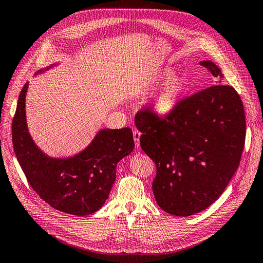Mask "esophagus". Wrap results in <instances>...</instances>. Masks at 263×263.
<instances>
[{
    "instance_id": "1",
    "label": "esophagus",
    "mask_w": 263,
    "mask_h": 263,
    "mask_svg": "<svg viewBox=\"0 0 263 263\" xmlns=\"http://www.w3.org/2000/svg\"><path fill=\"white\" fill-rule=\"evenodd\" d=\"M140 137H141V133L138 130L133 131V139H135V143H136L137 148L140 147Z\"/></svg>"
}]
</instances>
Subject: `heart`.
Here are the masks:
<instances>
[{
  "instance_id": "b5f03b06",
  "label": "heart",
  "mask_w": 263,
  "mask_h": 263,
  "mask_svg": "<svg viewBox=\"0 0 263 263\" xmlns=\"http://www.w3.org/2000/svg\"><path fill=\"white\" fill-rule=\"evenodd\" d=\"M174 75V70L171 68H165L156 75L153 81V85H159L171 80ZM188 87V81L181 76L174 77L168 83L164 86V89L159 92L153 101V110L158 116H166L176 109L180 100L186 92Z\"/></svg>"
}]
</instances>
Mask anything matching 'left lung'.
Wrapping results in <instances>:
<instances>
[{
    "mask_svg": "<svg viewBox=\"0 0 263 263\" xmlns=\"http://www.w3.org/2000/svg\"><path fill=\"white\" fill-rule=\"evenodd\" d=\"M200 65L217 80L223 77L212 61ZM135 122L142 133V151L156 164L152 186L159 208L189 217L221 196L239 165L245 143L244 107L233 86L211 85L180 100L164 117L152 107L143 108Z\"/></svg>",
    "mask_w": 263,
    "mask_h": 263,
    "instance_id": "8db88e82",
    "label": "left lung"
}]
</instances>
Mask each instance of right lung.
I'll list each match as a JSON object with an SVG mask.
<instances>
[{
  "mask_svg": "<svg viewBox=\"0 0 263 263\" xmlns=\"http://www.w3.org/2000/svg\"><path fill=\"white\" fill-rule=\"evenodd\" d=\"M28 83L19 95L12 121L15 157L36 194L50 206L73 215L97 212L109 196L116 165L135 147L130 127L102 128L84 151L66 158L44 154L30 137L25 101Z\"/></svg>",
  "mask_w": 263,
  "mask_h": 263,
  "instance_id": "add662e5",
  "label": "right lung"
}]
</instances>
